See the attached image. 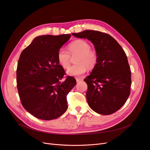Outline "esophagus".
Instances as JSON below:
<instances>
[{
    "label": "esophagus",
    "mask_w": 150,
    "mask_h": 150,
    "mask_svg": "<svg viewBox=\"0 0 150 150\" xmlns=\"http://www.w3.org/2000/svg\"><path fill=\"white\" fill-rule=\"evenodd\" d=\"M76 79L77 83H79V82H80V81H81L83 80L82 79H81V78H76Z\"/></svg>",
    "instance_id": "1"
}]
</instances>
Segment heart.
I'll return each instance as SVG.
<instances>
[{
	"label": "heart",
	"mask_w": 150,
	"mask_h": 150,
	"mask_svg": "<svg viewBox=\"0 0 150 150\" xmlns=\"http://www.w3.org/2000/svg\"><path fill=\"white\" fill-rule=\"evenodd\" d=\"M68 50L61 47L58 50L57 59L59 65L64 69L69 66L70 54L73 55L78 54L75 62L76 64L71 66L66 71L67 75L79 77L83 75L87 71L88 67L92 69L96 63V55L94 52L91 50L90 44L84 40H76L71 42L68 46Z\"/></svg>",
	"instance_id": "obj_1"
}]
</instances>
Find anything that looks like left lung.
<instances>
[{"label": "left lung", "instance_id": "8db88e82", "mask_svg": "<svg viewBox=\"0 0 150 150\" xmlns=\"http://www.w3.org/2000/svg\"><path fill=\"white\" fill-rule=\"evenodd\" d=\"M72 35L90 40L96 50V64L84 79L88 84L89 107L98 114H112L124 105L130 94V67L124 50L112 36L101 32L86 30Z\"/></svg>", "mask_w": 150, "mask_h": 150}]
</instances>
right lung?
I'll return each mask as SVG.
<instances>
[{"mask_svg":"<svg viewBox=\"0 0 150 150\" xmlns=\"http://www.w3.org/2000/svg\"><path fill=\"white\" fill-rule=\"evenodd\" d=\"M70 38L71 34L36 37L18 61L17 87L22 105L40 120L56 119L67 109V94L76 81L68 76L62 82L65 71L57 53Z\"/></svg>","mask_w":150,"mask_h":150,"instance_id":"obj_1","label":"right lung"}]
</instances>
